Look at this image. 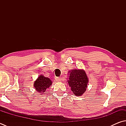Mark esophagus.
Segmentation results:
<instances>
[{"mask_svg": "<svg viewBox=\"0 0 126 126\" xmlns=\"http://www.w3.org/2000/svg\"><path fill=\"white\" fill-rule=\"evenodd\" d=\"M61 77H56V80H57V81H58V82H60V81H61Z\"/></svg>", "mask_w": 126, "mask_h": 126, "instance_id": "34e87169", "label": "esophagus"}]
</instances>
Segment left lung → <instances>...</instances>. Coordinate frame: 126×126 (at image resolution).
Masks as SVG:
<instances>
[{
    "label": "left lung",
    "instance_id": "left-lung-1",
    "mask_svg": "<svg viewBox=\"0 0 126 126\" xmlns=\"http://www.w3.org/2000/svg\"><path fill=\"white\" fill-rule=\"evenodd\" d=\"M70 72V71H69ZM88 78L85 71L82 70L70 71L68 83L73 94L80 96L86 91Z\"/></svg>",
    "mask_w": 126,
    "mask_h": 126
}]
</instances>
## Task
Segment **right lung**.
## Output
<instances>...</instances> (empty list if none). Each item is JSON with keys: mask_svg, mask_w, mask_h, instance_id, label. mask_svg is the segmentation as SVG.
<instances>
[{"mask_svg": "<svg viewBox=\"0 0 126 126\" xmlns=\"http://www.w3.org/2000/svg\"><path fill=\"white\" fill-rule=\"evenodd\" d=\"M52 82L50 78L41 75L34 82V87L37 91L42 94L46 92V89L49 88Z\"/></svg>", "mask_w": 126, "mask_h": 126, "instance_id": "right-lung-1", "label": "right lung"}]
</instances>
